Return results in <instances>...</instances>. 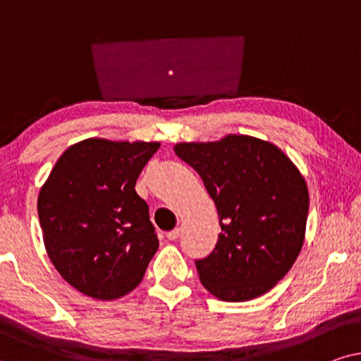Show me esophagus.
I'll list each match as a JSON object with an SVG mask.
<instances>
[{"instance_id":"esophagus-1","label":"esophagus","mask_w":361,"mask_h":361,"mask_svg":"<svg viewBox=\"0 0 361 361\" xmlns=\"http://www.w3.org/2000/svg\"><path fill=\"white\" fill-rule=\"evenodd\" d=\"M166 238L170 239V241H176L178 238H180V229H173V231H170V233H166Z\"/></svg>"}]
</instances>
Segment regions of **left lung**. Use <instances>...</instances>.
Returning a JSON list of instances; mask_svg holds the SVG:
<instances>
[{
	"mask_svg": "<svg viewBox=\"0 0 361 361\" xmlns=\"http://www.w3.org/2000/svg\"><path fill=\"white\" fill-rule=\"evenodd\" d=\"M219 216L213 252L196 261L201 284L226 302L266 294L290 271L305 239L309 190L281 148L249 135L176 143Z\"/></svg>",
	"mask_w": 361,
	"mask_h": 361,
	"instance_id": "obj_1",
	"label": "left lung"
}]
</instances>
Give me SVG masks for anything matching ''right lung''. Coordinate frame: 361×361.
<instances>
[{
  "label": "right lung",
  "mask_w": 361,
  "mask_h": 361,
  "mask_svg": "<svg viewBox=\"0 0 361 361\" xmlns=\"http://www.w3.org/2000/svg\"><path fill=\"white\" fill-rule=\"evenodd\" d=\"M158 142L87 138L59 157L37 198L42 238L57 272L82 294L132 292L158 249L137 178Z\"/></svg>",
  "instance_id": "add662e5"
}]
</instances>
